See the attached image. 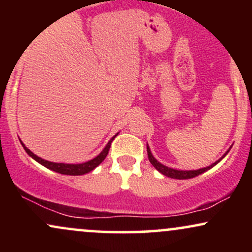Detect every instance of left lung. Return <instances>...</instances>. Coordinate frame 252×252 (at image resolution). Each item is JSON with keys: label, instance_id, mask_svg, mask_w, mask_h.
<instances>
[{"label": "left lung", "instance_id": "8db88e82", "mask_svg": "<svg viewBox=\"0 0 252 252\" xmlns=\"http://www.w3.org/2000/svg\"><path fill=\"white\" fill-rule=\"evenodd\" d=\"M228 150H230V149H228ZM228 150L226 153H225L224 155L221 156L220 158H219L218 161H216L215 163H212L209 167H205V168H200V169H196V170H179V169H174V168H169V167L164 166V164L158 162V161L156 160L154 156H153L152 152H150V149L148 147V144H147V153H148V158H149L150 163H152L153 166H154L155 168L161 173V174L168 176V178H172V179H179V180H184V179H192V178H194V176H198L199 174H202V173L206 172V170L211 169L212 167H215L217 163L220 162L221 158H224L225 156H226Z\"/></svg>", "mask_w": 252, "mask_h": 252}]
</instances>
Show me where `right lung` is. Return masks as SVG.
Listing matches in <instances>:
<instances>
[{"mask_svg":"<svg viewBox=\"0 0 252 252\" xmlns=\"http://www.w3.org/2000/svg\"><path fill=\"white\" fill-rule=\"evenodd\" d=\"M116 136H117V134L115 135L114 137H112L111 140L109 141L108 144L105 146V148L102 150V153H100L99 155H97L96 158L88 161V162L77 163V164H73V163H57V162H51V161H47V160H43V158H39V156H36L35 154H34V153H32L31 150L28 149L24 143H22V141H20V142H21L22 147L25 148L26 153H27V154L30 155L32 158H34L36 162H39L40 164H42L43 167H46V168L53 170V172L60 173V174H65V175H83V174H86V173L91 172V170H94L97 166H99V164L103 162L104 158H105L106 155H108L110 147H111V142L114 141V138L116 137Z\"/></svg>","mask_w":252,"mask_h":252,"instance_id":"1","label":"right lung"}]
</instances>
